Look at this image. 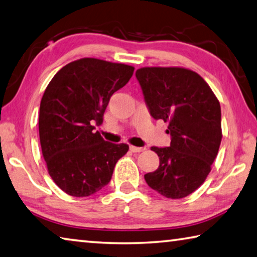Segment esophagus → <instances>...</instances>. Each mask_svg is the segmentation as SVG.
Listing matches in <instances>:
<instances>
[{"instance_id": "34e87169", "label": "esophagus", "mask_w": 257, "mask_h": 257, "mask_svg": "<svg viewBox=\"0 0 257 257\" xmlns=\"http://www.w3.org/2000/svg\"><path fill=\"white\" fill-rule=\"evenodd\" d=\"M130 150L132 151V153H141V151H144L145 148H142V147H134V146H130Z\"/></svg>"}]
</instances>
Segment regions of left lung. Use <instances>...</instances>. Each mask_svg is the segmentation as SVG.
<instances>
[{"label":"left lung","mask_w":257,"mask_h":257,"mask_svg":"<svg viewBox=\"0 0 257 257\" xmlns=\"http://www.w3.org/2000/svg\"><path fill=\"white\" fill-rule=\"evenodd\" d=\"M137 79L150 115L168 123L170 147H151L159 157L148 186L171 199L197 190L211 172L222 140L221 107L203 77L180 67H145Z\"/></svg>","instance_id":"obj_1"}]
</instances>
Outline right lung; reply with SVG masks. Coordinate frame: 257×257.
I'll list each match as a JSON object with an SVG mask.
<instances>
[{
  "mask_svg": "<svg viewBox=\"0 0 257 257\" xmlns=\"http://www.w3.org/2000/svg\"><path fill=\"white\" fill-rule=\"evenodd\" d=\"M134 68L83 58L58 71L41 100L39 132L42 154L54 183L73 197H87L107 186L125 144L104 141L94 125Z\"/></svg>",
  "mask_w": 257,
  "mask_h": 257,
  "instance_id": "obj_1",
  "label": "right lung"
}]
</instances>
